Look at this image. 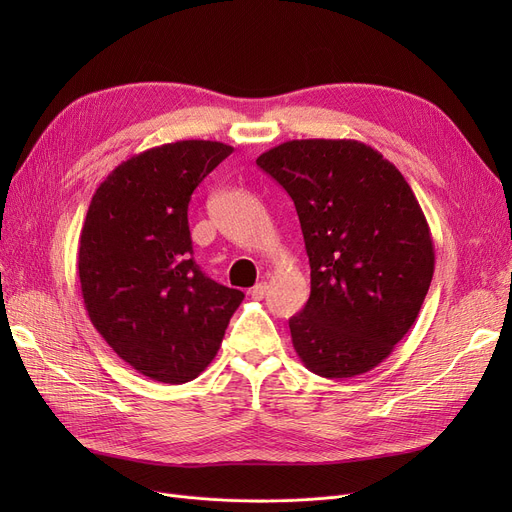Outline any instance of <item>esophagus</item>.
<instances>
[{"mask_svg": "<svg viewBox=\"0 0 512 512\" xmlns=\"http://www.w3.org/2000/svg\"><path fill=\"white\" fill-rule=\"evenodd\" d=\"M249 294H251V299H255V301L265 299V294H267V284H265V282L255 284V286L249 290Z\"/></svg>", "mask_w": 512, "mask_h": 512, "instance_id": "34e87169", "label": "esophagus"}]
</instances>
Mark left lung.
Listing matches in <instances>:
<instances>
[{
	"instance_id": "1",
	"label": "left lung",
	"mask_w": 512,
	"mask_h": 512,
	"mask_svg": "<svg viewBox=\"0 0 512 512\" xmlns=\"http://www.w3.org/2000/svg\"><path fill=\"white\" fill-rule=\"evenodd\" d=\"M299 213L311 265L292 346L321 378L380 365L415 324L434 240L415 193L380 151L353 139L286 141L257 157Z\"/></svg>"
}]
</instances>
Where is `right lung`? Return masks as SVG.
Masks as SVG:
<instances>
[{"label":"right lung","instance_id":"obj_1","mask_svg":"<svg viewBox=\"0 0 512 512\" xmlns=\"http://www.w3.org/2000/svg\"><path fill=\"white\" fill-rule=\"evenodd\" d=\"M230 153L218 141H176L132 155L99 184L80 230L91 324L155 382L184 384L205 371L245 299L199 270L186 215L199 182Z\"/></svg>","mask_w":512,"mask_h":512}]
</instances>
